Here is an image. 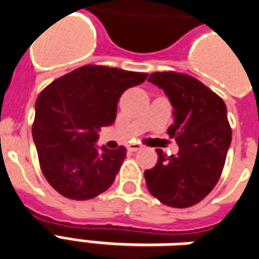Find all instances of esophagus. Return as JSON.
<instances>
[{"mask_svg":"<svg viewBox=\"0 0 259 259\" xmlns=\"http://www.w3.org/2000/svg\"><path fill=\"white\" fill-rule=\"evenodd\" d=\"M141 148H143V145L139 144V143H132V144L127 145V151H130V152H137Z\"/></svg>","mask_w":259,"mask_h":259,"instance_id":"obj_1","label":"esophagus"}]
</instances>
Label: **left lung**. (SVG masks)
<instances>
[{"instance_id": "8db88e82", "label": "left lung", "mask_w": 259, "mask_h": 259, "mask_svg": "<svg viewBox=\"0 0 259 259\" xmlns=\"http://www.w3.org/2000/svg\"><path fill=\"white\" fill-rule=\"evenodd\" d=\"M148 81L160 89L174 108L167 129L178 154L156 149L158 162L145 170L148 191L170 207H191L207 196L220 180L232 140L227 105L211 89L187 74L152 72Z\"/></svg>"}]
</instances>
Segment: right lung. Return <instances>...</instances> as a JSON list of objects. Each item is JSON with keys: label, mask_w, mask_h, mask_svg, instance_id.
I'll list each match as a JSON object with an SVG mask.
<instances>
[{"label": "right lung", "mask_w": 259, "mask_h": 259, "mask_svg": "<svg viewBox=\"0 0 259 259\" xmlns=\"http://www.w3.org/2000/svg\"><path fill=\"white\" fill-rule=\"evenodd\" d=\"M148 74L114 67H79L53 81L35 103L32 139L47 181L64 198L88 200L110 188L126 148H97V132L116 118L126 89Z\"/></svg>", "instance_id": "add662e5"}]
</instances>
